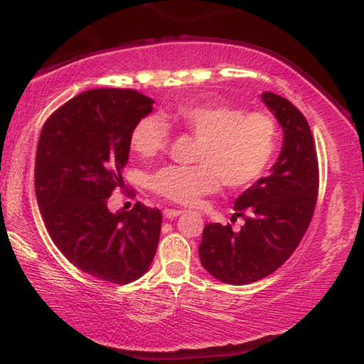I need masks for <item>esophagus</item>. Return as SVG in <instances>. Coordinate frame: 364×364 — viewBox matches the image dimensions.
<instances>
[{
	"mask_svg": "<svg viewBox=\"0 0 364 364\" xmlns=\"http://www.w3.org/2000/svg\"><path fill=\"white\" fill-rule=\"evenodd\" d=\"M181 213H183V210H178V208H165L164 217L168 218V220H173L176 217H180Z\"/></svg>",
	"mask_w": 364,
	"mask_h": 364,
	"instance_id": "34e87169",
	"label": "esophagus"
}]
</instances>
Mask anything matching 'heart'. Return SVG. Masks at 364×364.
Returning a JSON list of instances; mask_svg holds the SVG:
<instances>
[{"label": "heart", "mask_w": 364, "mask_h": 364, "mask_svg": "<svg viewBox=\"0 0 364 364\" xmlns=\"http://www.w3.org/2000/svg\"><path fill=\"white\" fill-rule=\"evenodd\" d=\"M183 130L199 138L196 165H168L151 176L154 193L181 205H196L207 194L245 188L257 181L273 159L278 127L264 112H244L226 104H188L175 110ZM168 144V127L157 115H144L130 133V147L154 157Z\"/></svg>", "instance_id": "b5f03b06"}]
</instances>
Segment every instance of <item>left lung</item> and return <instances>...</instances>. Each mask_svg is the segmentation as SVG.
Here are the masks:
<instances>
[{"label": "left lung", "mask_w": 364, "mask_h": 364, "mask_svg": "<svg viewBox=\"0 0 364 364\" xmlns=\"http://www.w3.org/2000/svg\"><path fill=\"white\" fill-rule=\"evenodd\" d=\"M263 102L284 132L271 173L255 181L234 202L231 225L208 223L199 245L200 263L213 278L232 286L250 284L278 269L297 249L315 212L319 171L315 141L304 114L286 97L269 91Z\"/></svg>", "instance_id": "1"}]
</instances>
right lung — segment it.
I'll list each match as a JSON object with an SVG mask.
<instances>
[{
  "mask_svg": "<svg viewBox=\"0 0 364 364\" xmlns=\"http://www.w3.org/2000/svg\"><path fill=\"white\" fill-rule=\"evenodd\" d=\"M152 104L134 90H88L49 115L36 147L35 194L53 242L83 273L114 284L141 278L159 244V208H107L123 188L132 128Z\"/></svg>",
  "mask_w": 364,
  "mask_h": 364,
  "instance_id": "right-lung-1",
  "label": "right lung"
}]
</instances>
